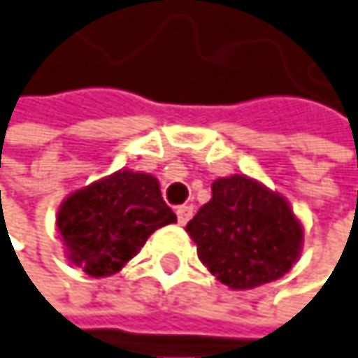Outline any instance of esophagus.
Returning <instances> with one entry per match:
<instances>
[{
    "instance_id": "obj_1",
    "label": "esophagus",
    "mask_w": 358,
    "mask_h": 358,
    "mask_svg": "<svg viewBox=\"0 0 358 358\" xmlns=\"http://www.w3.org/2000/svg\"><path fill=\"white\" fill-rule=\"evenodd\" d=\"M176 216H178V222H180V224H187V222L191 220V216H193V206H189V203L178 206V208H176Z\"/></svg>"
}]
</instances>
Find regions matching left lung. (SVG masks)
I'll use <instances>...</instances> for the list:
<instances>
[{
    "label": "left lung",
    "instance_id": "obj_1",
    "mask_svg": "<svg viewBox=\"0 0 358 358\" xmlns=\"http://www.w3.org/2000/svg\"><path fill=\"white\" fill-rule=\"evenodd\" d=\"M201 263L231 289L285 275L301 248V224L289 203L246 176L218 178L212 199L189 220Z\"/></svg>",
    "mask_w": 358,
    "mask_h": 358
}]
</instances>
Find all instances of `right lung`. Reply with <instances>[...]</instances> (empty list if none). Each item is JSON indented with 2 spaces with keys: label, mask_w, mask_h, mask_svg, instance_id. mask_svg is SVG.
Listing matches in <instances>:
<instances>
[{
  "label": "right lung",
  "mask_w": 358,
  "mask_h": 358,
  "mask_svg": "<svg viewBox=\"0 0 358 358\" xmlns=\"http://www.w3.org/2000/svg\"><path fill=\"white\" fill-rule=\"evenodd\" d=\"M169 222L176 214L163 201L157 178L134 171H116L76 191L57 218L69 261L95 278L116 273L155 229Z\"/></svg>",
  "instance_id": "add662e5"
}]
</instances>
